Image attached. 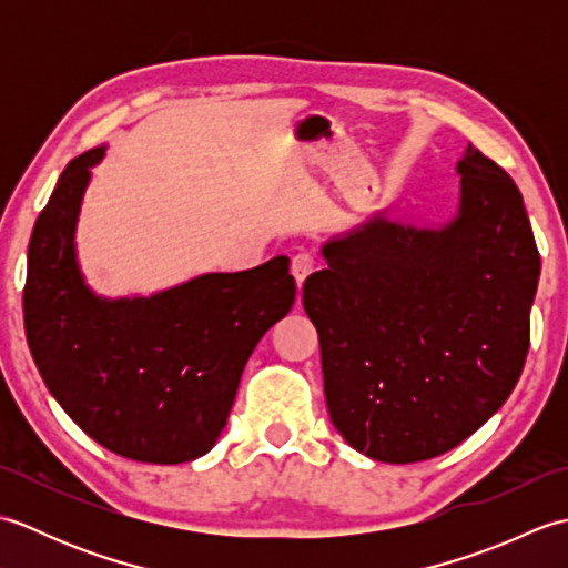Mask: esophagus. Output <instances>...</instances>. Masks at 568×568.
<instances>
[{"label": "esophagus", "instance_id": "34e87169", "mask_svg": "<svg viewBox=\"0 0 568 568\" xmlns=\"http://www.w3.org/2000/svg\"><path fill=\"white\" fill-rule=\"evenodd\" d=\"M315 271H317V261H315V256H310V253H297V256L291 263V273L295 277L297 287L303 285L307 281V275L315 273Z\"/></svg>", "mask_w": 568, "mask_h": 568}]
</instances>
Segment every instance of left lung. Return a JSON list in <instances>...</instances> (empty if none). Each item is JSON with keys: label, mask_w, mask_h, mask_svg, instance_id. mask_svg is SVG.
I'll list each match as a JSON object with an SVG mask.
<instances>
[{"label": "left lung", "mask_w": 568, "mask_h": 568, "mask_svg": "<svg viewBox=\"0 0 568 568\" xmlns=\"http://www.w3.org/2000/svg\"><path fill=\"white\" fill-rule=\"evenodd\" d=\"M452 222L385 212L329 239L303 285L329 417L356 452L415 464L454 449L520 378L539 251L513 178L468 143Z\"/></svg>", "instance_id": "left-lung-1"}]
</instances>
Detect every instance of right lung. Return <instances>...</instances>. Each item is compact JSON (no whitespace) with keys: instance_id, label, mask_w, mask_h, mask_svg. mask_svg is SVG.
<instances>
[{"instance_id":"1","label":"right lung","mask_w":568,"mask_h":568,"mask_svg":"<svg viewBox=\"0 0 568 568\" xmlns=\"http://www.w3.org/2000/svg\"><path fill=\"white\" fill-rule=\"evenodd\" d=\"M68 163L29 241L23 327L45 388L104 449L143 464L207 454L232 413L261 336L295 303L287 256L239 273H204L149 297H102L75 251L90 168Z\"/></svg>"}]
</instances>
